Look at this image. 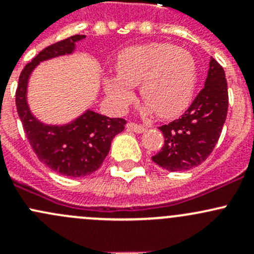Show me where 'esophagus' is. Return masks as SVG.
<instances>
[{
    "label": "esophagus",
    "instance_id": "obj_1",
    "mask_svg": "<svg viewBox=\"0 0 254 254\" xmlns=\"http://www.w3.org/2000/svg\"><path fill=\"white\" fill-rule=\"evenodd\" d=\"M127 127L129 130H131V131L137 132V134H140V132H143L146 129H147V127H146L145 125L136 124V123H134V122H129V123H127Z\"/></svg>",
    "mask_w": 254,
    "mask_h": 254
}]
</instances>
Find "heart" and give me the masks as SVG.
I'll return each mask as SVG.
<instances>
[{
	"label": "heart",
	"mask_w": 254,
	"mask_h": 254,
	"mask_svg": "<svg viewBox=\"0 0 254 254\" xmlns=\"http://www.w3.org/2000/svg\"><path fill=\"white\" fill-rule=\"evenodd\" d=\"M115 76L104 81L117 111H124L134 98L130 87H140L145 113L161 118L178 114L188 106L196 82V65L190 53L168 43L130 47L118 55Z\"/></svg>",
	"instance_id": "1"
}]
</instances>
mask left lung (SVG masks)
<instances>
[{
  "mask_svg": "<svg viewBox=\"0 0 254 254\" xmlns=\"http://www.w3.org/2000/svg\"><path fill=\"white\" fill-rule=\"evenodd\" d=\"M229 109L224 67L211 58L205 86L181 118L161 125L165 143L152 161L171 172L196 167L209 157L221 135Z\"/></svg>",
  "mask_w": 254,
  "mask_h": 254,
  "instance_id": "8db88e82",
  "label": "left lung"
}]
</instances>
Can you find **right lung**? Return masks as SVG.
<instances>
[{"mask_svg":"<svg viewBox=\"0 0 254 254\" xmlns=\"http://www.w3.org/2000/svg\"><path fill=\"white\" fill-rule=\"evenodd\" d=\"M84 35H71L43 49L24 66L18 79L16 106L23 129L39 161L54 172L66 177H86L96 172L106 160L113 137L124 130L127 120L111 119L94 112L65 127H49L38 122L27 104V82L33 68L43 60L72 53Z\"/></svg>","mask_w":254,"mask_h":254,"instance_id":"1","label":"right lung"}]
</instances>
